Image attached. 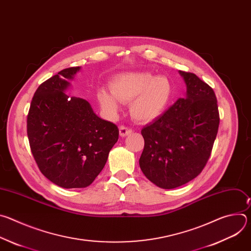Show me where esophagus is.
<instances>
[{
	"instance_id": "esophagus-1",
	"label": "esophagus",
	"mask_w": 251,
	"mask_h": 251,
	"mask_svg": "<svg viewBox=\"0 0 251 251\" xmlns=\"http://www.w3.org/2000/svg\"><path fill=\"white\" fill-rule=\"evenodd\" d=\"M132 133V129L125 127V126H120L119 128V134L121 137H126Z\"/></svg>"
}]
</instances>
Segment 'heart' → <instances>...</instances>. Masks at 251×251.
<instances>
[{
    "instance_id": "b5f03b06",
    "label": "heart",
    "mask_w": 251,
    "mask_h": 251,
    "mask_svg": "<svg viewBox=\"0 0 251 251\" xmlns=\"http://www.w3.org/2000/svg\"><path fill=\"white\" fill-rule=\"evenodd\" d=\"M110 91H98V101L103 110L115 116L119 112L120 102L129 103L132 118L141 123L160 117L174 96L173 83L169 77L155 76L149 73L120 74L111 80Z\"/></svg>"
}]
</instances>
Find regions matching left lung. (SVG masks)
<instances>
[{"label":"left lung","instance_id":"8db88e82","mask_svg":"<svg viewBox=\"0 0 251 251\" xmlns=\"http://www.w3.org/2000/svg\"><path fill=\"white\" fill-rule=\"evenodd\" d=\"M186 96L142 129L144 150L140 168L161 189H175L195 178L204 168L216 140L220 115L212 88L196 75L178 70Z\"/></svg>","mask_w":251,"mask_h":251}]
</instances>
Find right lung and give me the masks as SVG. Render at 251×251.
<instances>
[{"label":"right lung","mask_w":251,"mask_h":251,"mask_svg":"<svg viewBox=\"0 0 251 251\" xmlns=\"http://www.w3.org/2000/svg\"><path fill=\"white\" fill-rule=\"evenodd\" d=\"M81 67L65 68L35 91L27 137L43 175L64 189L86 188L103 170L119 130L98 117L88 101L66 94Z\"/></svg>","instance_id":"obj_1"}]
</instances>
